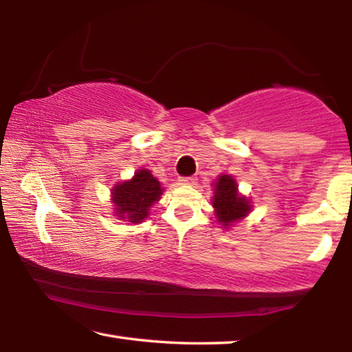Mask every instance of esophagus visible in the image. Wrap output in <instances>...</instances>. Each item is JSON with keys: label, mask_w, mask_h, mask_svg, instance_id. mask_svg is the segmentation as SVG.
I'll return each instance as SVG.
<instances>
[{"label": "esophagus", "mask_w": 352, "mask_h": 352, "mask_svg": "<svg viewBox=\"0 0 352 352\" xmlns=\"http://www.w3.org/2000/svg\"><path fill=\"white\" fill-rule=\"evenodd\" d=\"M178 182H180V184H195L197 178L195 177H180L178 178Z\"/></svg>", "instance_id": "obj_1"}]
</instances>
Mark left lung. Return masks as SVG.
Returning a JSON list of instances; mask_svg holds the SVG:
<instances>
[{
  "instance_id": "8db88e82",
  "label": "left lung",
  "mask_w": 352,
  "mask_h": 352,
  "mask_svg": "<svg viewBox=\"0 0 352 352\" xmlns=\"http://www.w3.org/2000/svg\"><path fill=\"white\" fill-rule=\"evenodd\" d=\"M212 206L217 222L225 228L233 226L252 211V201L239 194L234 178L225 174L214 182Z\"/></svg>"
}]
</instances>
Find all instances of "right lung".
Here are the masks:
<instances>
[{
  "label": "right lung",
  "instance_id": "1",
  "mask_svg": "<svg viewBox=\"0 0 352 352\" xmlns=\"http://www.w3.org/2000/svg\"><path fill=\"white\" fill-rule=\"evenodd\" d=\"M163 188L151 170L140 169L132 180L115 184L111 189V201L115 214L122 220L140 223L148 216L151 206L162 199Z\"/></svg>",
  "mask_w": 352,
  "mask_h": 352
}]
</instances>
